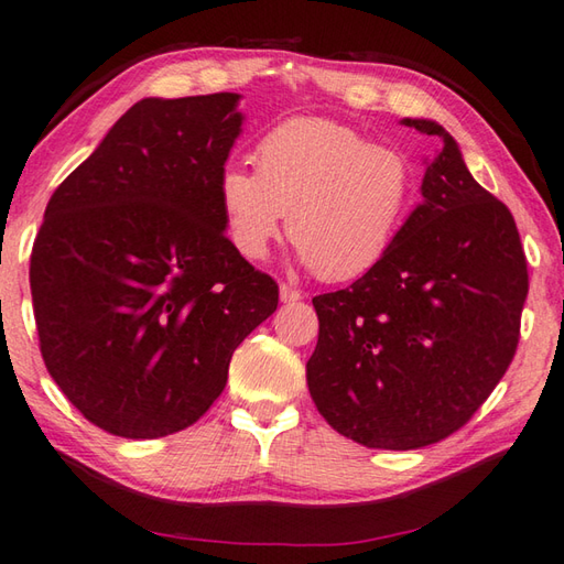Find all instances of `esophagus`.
<instances>
[{
    "instance_id": "obj_1",
    "label": "esophagus",
    "mask_w": 564,
    "mask_h": 564,
    "mask_svg": "<svg viewBox=\"0 0 564 564\" xmlns=\"http://www.w3.org/2000/svg\"><path fill=\"white\" fill-rule=\"evenodd\" d=\"M304 294L299 292V290H294V286H290V284H280V299L284 304H294V302H299V299H302Z\"/></svg>"
}]
</instances>
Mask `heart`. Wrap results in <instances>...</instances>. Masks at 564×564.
Returning <instances> with one entry per match:
<instances>
[{
    "mask_svg": "<svg viewBox=\"0 0 564 564\" xmlns=\"http://www.w3.org/2000/svg\"><path fill=\"white\" fill-rule=\"evenodd\" d=\"M256 165L226 163L218 172V209L231 246L262 260L290 214L299 258L330 282L358 280L384 260L416 194L404 155L324 117L272 126L256 145Z\"/></svg>",
    "mask_w": 564,
    "mask_h": 564,
    "instance_id": "b5f03b06",
    "label": "heart"
}]
</instances>
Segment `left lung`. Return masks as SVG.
I'll list each match as a JSON object with an SVG mask.
<instances>
[{
  "label": "left lung",
  "mask_w": 564,
  "mask_h": 564,
  "mask_svg": "<svg viewBox=\"0 0 564 564\" xmlns=\"http://www.w3.org/2000/svg\"><path fill=\"white\" fill-rule=\"evenodd\" d=\"M441 138L392 250L348 290L314 296L318 343L306 384L328 426L382 451H416L463 429L516 355L528 294L521 236L507 204Z\"/></svg>",
  "instance_id": "1"
}]
</instances>
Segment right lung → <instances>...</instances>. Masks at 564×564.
I'll list each match as a JSON object with an SVG mask.
<instances>
[{
    "label": "right lung",
    "instance_id": "1",
    "mask_svg": "<svg viewBox=\"0 0 564 564\" xmlns=\"http://www.w3.org/2000/svg\"><path fill=\"white\" fill-rule=\"evenodd\" d=\"M238 95L148 97L45 206L31 252L43 362L73 406L121 438L192 426L280 290L226 238L216 182Z\"/></svg>",
    "mask_w": 564,
    "mask_h": 564
}]
</instances>
